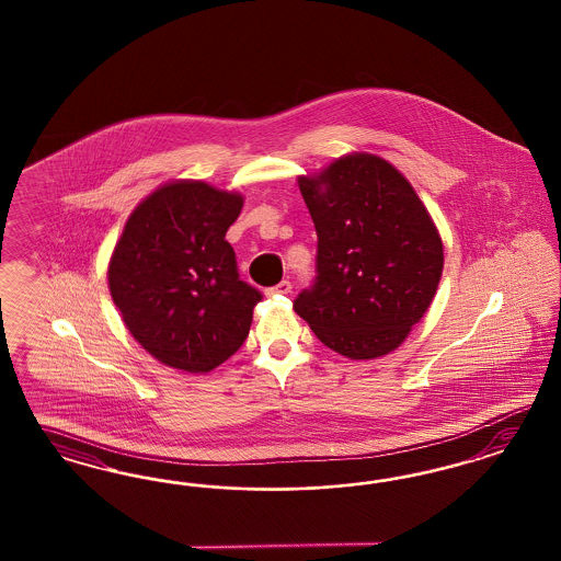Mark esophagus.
<instances>
[{
    "mask_svg": "<svg viewBox=\"0 0 561 561\" xmlns=\"http://www.w3.org/2000/svg\"><path fill=\"white\" fill-rule=\"evenodd\" d=\"M289 289H291V284H289L288 279H284L277 286L265 289V296H284V294H289Z\"/></svg>",
    "mask_w": 561,
    "mask_h": 561,
    "instance_id": "1",
    "label": "esophagus"
}]
</instances>
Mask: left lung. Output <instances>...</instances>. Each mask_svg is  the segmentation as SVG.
<instances>
[{"mask_svg": "<svg viewBox=\"0 0 561 561\" xmlns=\"http://www.w3.org/2000/svg\"><path fill=\"white\" fill-rule=\"evenodd\" d=\"M319 237L317 277L294 310L352 359L397 350L440 284L442 238L408 179L373 153H347L300 176Z\"/></svg>", "mask_w": 561, "mask_h": 561, "instance_id": "left-lung-1", "label": "left lung"}]
</instances>
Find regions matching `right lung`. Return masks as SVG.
I'll use <instances>...</instances> for the list:
<instances>
[{"label":"right lung","instance_id":"1","mask_svg":"<svg viewBox=\"0 0 561 561\" xmlns=\"http://www.w3.org/2000/svg\"><path fill=\"white\" fill-rule=\"evenodd\" d=\"M242 195L204 181L156 188L131 211L108 263V289L137 343L158 362L204 374L244 343L259 289L238 277L226 240Z\"/></svg>","mask_w":561,"mask_h":561}]
</instances>
